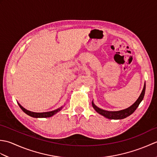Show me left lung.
Returning <instances> with one entry per match:
<instances>
[{"label":"left lung","mask_w":157,"mask_h":157,"mask_svg":"<svg viewBox=\"0 0 157 157\" xmlns=\"http://www.w3.org/2000/svg\"><path fill=\"white\" fill-rule=\"evenodd\" d=\"M145 90H146V83L144 84V88H143L141 94L140 95L139 98L137 99V101H136L132 106H130L129 107L125 109L121 110V111H105V110L101 109L98 108V106H96L94 104L93 101L92 102V105L93 108L94 109V110L96 112L98 113L99 114H101V115L105 117L106 118H108L110 119H122L127 117L129 116L130 115H132V113L136 111V109L138 108L140 103L142 102L143 98H144V94H145Z\"/></svg>","instance_id":"1"}]
</instances>
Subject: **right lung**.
Masks as SVG:
<instances>
[{"label": "right lung", "mask_w": 157, "mask_h": 157, "mask_svg": "<svg viewBox=\"0 0 157 157\" xmlns=\"http://www.w3.org/2000/svg\"><path fill=\"white\" fill-rule=\"evenodd\" d=\"M18 103V102H17ZM18 105L19 106V107L22 109V111L24 112L26 114L28 115L29 116L32 117H35V118H45V117H52V115H54L55 114H56V113H58L59 111H61L62 109V108L63 106H61V107L54 110V111H49V112H44V113H35V112H32V111H29L28 110L25 109V108H23V106L18 103Z\"/></svg>", "instance_id": "right-lung-1"}]
</instances>
